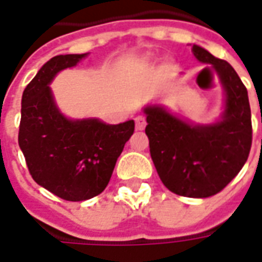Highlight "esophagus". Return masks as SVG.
<instances>
[{
  "mask_svg": "<svg viewBox=\"0 0 262 262\" xmlns=\"http://www.w3.org/2000/svg\"><path fill=\"white\" fill-rule=\"evenodd\" d=\"M135 122H136V129H137V130H143V129L146 127V125H147V122H146V118H144V116H142V115L136 116Z\"/></svg>",
  "mask_w": 262,
  "mask_h": 262,
  "instance_id": "34e87169",
  "label": "esophagus"
}]
</instances>
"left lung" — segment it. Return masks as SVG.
<instances>
[{
  "label": "left lung",
  "instance_id": "1",
  "mask_svg": "<svg viewBox=\"0 0 262 262\" xmlns=\"http://www.w3.org/2000/svg\"><path fill=\"white\" fill-rule=\"evenodd\" d=\"M192 53L212 66L225 91L220 118L212 123H192L163 105H147L146 135L160 180L171 192L208 198L220 192L246 164L253 129L247 88L234 69L198 45Z\"/></svg>",
  "mask_w": 262,
  "mask_h": 262
}]
</instances>
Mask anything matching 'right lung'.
<instances>
[{
	"instance_id": "add662e5",
	"label": "right lung",
	"mask_w": 262,
	"mask_h": 262,
	"mask_svg": "<svg viewBox=\"0 0 262 262\" xmlns=\"http://www.w3.org/2000/svg\"><path fill=\"white\" fill-rule=\"evenodd\" d=\"M84 54H60L42 66L22 94L18 143L32 178L56 196L80 202L108 185L135 120L108 125L98 118L70 119L60 112L50 82Z\"/></svg>"
}]
</instances>
